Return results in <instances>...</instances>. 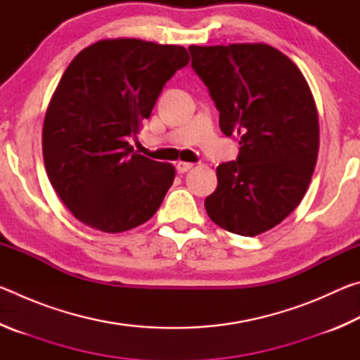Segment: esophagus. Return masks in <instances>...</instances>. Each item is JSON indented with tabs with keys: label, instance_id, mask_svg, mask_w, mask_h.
<instances>
[{
	"label": "esophagus",
	"instance_id": "1",
	"mask_svg": "<svg viewBox=\"0 0 360 360\" xmlns=\"http://www.w3.org/2000/svg\"><path fill=\"white\" fill-rule=\"evenodd\" d=\"M193 167V163H188V162H178L176 163V172H178L179 174H184L187 173L188 169H191Z\"/></svg>",
	"mask_w": 360,
	"mask_h": 360
}]
</instances>
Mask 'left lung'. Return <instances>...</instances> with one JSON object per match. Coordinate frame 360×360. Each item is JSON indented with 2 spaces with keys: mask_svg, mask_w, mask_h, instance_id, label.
Segmentation results:
<instances>
[{
  "mask_svg": "<svg viewBox=\"0 0 360 360\" xmlns=\"http://www.w3.org/2000/svg\"><path fill=\"white\" fill-rule=\"evenodd\" d=\"M192 68L210 90L236 160L217 167L205 200L212 222L255 236L284 221L307 192L319 150V122L307 79L266 44L191 46Z\"/></svg>",
  "mask_w": 360,
  "mask_h": 360,
  "instance_id": "obj_1",
  "label": "left lung"
}]
</instances>
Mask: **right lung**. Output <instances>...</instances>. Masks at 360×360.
Returning <instances> with one entry per match:
<instances>
[{"instance_id":"add662e5","label":"right lung","mask_w":360,"mask_h":360,"mask_svg":"<svg viewBox=\"0 0 360 360\" xmlns=\"http://www.w3.org/2000/svg\"><path fill=\"white\" fill-rule=\"evenodd\" d=\"M188 60L182 46L120 38L85 47L66 68L46 112L42 155L77 221L119 233L160 208L174 168L133 152L129 139Z\"/></svg>"}]
</instances>
